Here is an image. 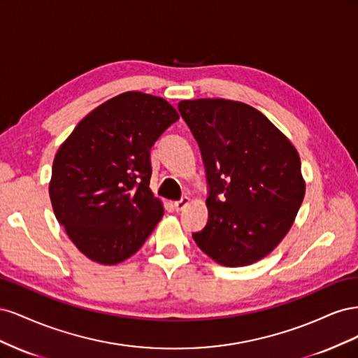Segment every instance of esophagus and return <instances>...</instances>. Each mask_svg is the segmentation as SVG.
<instances>
[{"label": "esophagus", "mask_w": 358, "mask_h": 358, "mask_svg": "<svg viewBox=\"0 0 358 358\" xmlns=\"http://www.w3.org/2000/svg\"><path fill=\"white\" fill-rule=\"evenodd\" d=\"M188 204H189V199H188V197H183L182 200L175 201V204H173V206H175V210H176V212H180V210L185 209Z\"/></svg>", "instance_id": "1"}]
</instances>
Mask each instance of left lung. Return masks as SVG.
Instances as JSON below:
<instances>
[{"label": "left lung", "mask_w": 358, "mask_h": 358, "mask_svg": "<svg viewBox=\"0 0 358 358\" xmlns=\"http://www.w3.org/2000/svg\"><path fill=\"white\" fill-rule=\"evenodd\" d=\"M201 150L209 220L192 237L225 267L267 257L294 224L306 192L291 140L252 106L225 99L178 104Z\"/></svg>", "instance_id": "obj_1"}]
</instances>
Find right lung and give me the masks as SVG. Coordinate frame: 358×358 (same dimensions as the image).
<instances>
[{
  "instance_id": "right-lung-1",
  "label": "right lung",
  "mask_w": 358,
  "mask_h": 358,
  "mask_svg": "<svg viewBox=\"0 0 358 358\" xmlns=\"http://www.w3.org/2000/svg\"><path fill=\"white\" fill-rule=\"evenodd\" d=\"M179 119L167 100L128 91L86 115L55 154L49 197L58 222L91 262L134 255L164 215L149 188L150 148Z\"/></svg>"
}]
</instances>
